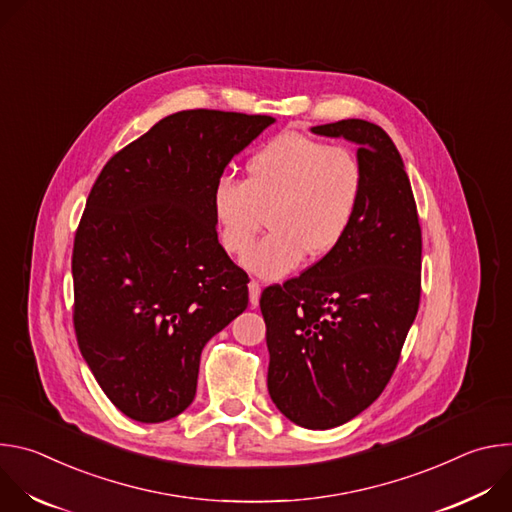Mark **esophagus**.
<instances>
[{"instance_id": "esophagus-1", "label": "esophagus", "mask_w": 512, "mask_h": 512, "mask_svg": "<svg viewBox=\"0 0 512 512\" xmlns=\"http://www.w3.org/2000/svg\"><path fill=\"white\" fill-rule=\"evenodd\" d=\"M259 296H261V285H259V281L251 279L249 281V302H251V306L259 304Z\"/></svg>"}]
</instances>
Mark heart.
Listing matches in <instances>:
<instances>
[{
	"instance_id": "obj_1",
	"label": "heart",
	"mask_w": 512,
	"mask_h": 512,
	"mask_svg": "<svg viewBox=\"0 0 512 512\" xmlns=\"http://www.w3.org/2000/svg\"><path fill=\"white\" fill-rule=\"evenodd\" d=\"M247 178H216L210 212L218 241L231 255H243L270 212L274 229L243 265L267 279L294 271L308 253L334 251L356 221L367 186L358 154L298 131L265 141L245 164Z\"/></svg>"
}]
</instances>
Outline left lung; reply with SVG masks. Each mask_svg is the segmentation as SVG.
<instances>
[{
    "label": "left lung",
    "instance_id": "1",
    "mask_svg": "<svg viewBox=\"0 0 512 512\" xmlns=\"http://www.w3.org/2000/svg\"><path fill=\"white\" fill-rule=\"evenodd\" d=\"M314 133L358 143L364 198L344 241L302 275L263 289L267 389L308 429L342 425L391 381L421 298V227L393 139L342 119Z\"/></svg>",
    "mask_w": 512,
    "mask_h": 512
}]
</instances>
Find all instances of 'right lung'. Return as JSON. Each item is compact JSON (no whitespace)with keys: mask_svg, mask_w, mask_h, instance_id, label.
<instances>
[{"mask_svg":"<svg viewBox=\"0 0 512 512\" xmlns=\"http://www.w3.org/2000/svg\"><path fill=\"white\" fill-rule=\"evenodd\" d=\"M269 115L192 109L119 150L87 198L72 247L77 342L127 417L160 423L196 395L204 344L249 302L218 243L210 192Z\"/></svg>","mask_w":512,"mask_h":512,"instance_id":"add662e5","label":"right lung"}]
</instances>
